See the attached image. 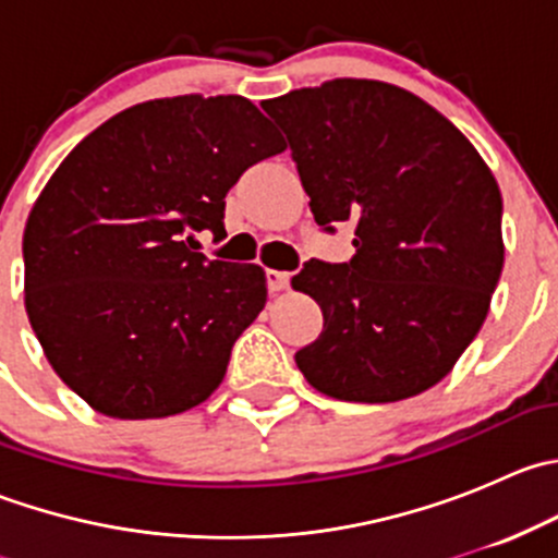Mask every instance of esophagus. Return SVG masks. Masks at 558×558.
<instances>
[{
    "label": "esophagus",
    "mask_w": 558,
    "mask_h": 558,
    "mask_svg": "<svg viewBox=\"0 0 558 558\" xmlns=\"http://www.w3.org/2000/svg\"><path fill=\"white\" fill-rule=\"evenodd\" d=\"M264 278H267L269 294H278V291L289 289V283H291V272H283V269H267V275H264Z\"/></svg>",
    "instance_id": "esophagus-1"
}]
</instances>
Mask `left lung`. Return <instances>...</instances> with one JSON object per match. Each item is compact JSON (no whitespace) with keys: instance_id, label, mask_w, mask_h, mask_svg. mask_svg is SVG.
Wrapping results in <instances>:
<instances>
[{"instance_id":"obj_1","label":"left lung","mask_w":558,"mask_h":558,"mask_svg":"<svg viewBox=\"0 0 558 558\" xmlns=\"http://www.w3.org/2000/svg\"><path fill=\"white\" fill-rule=\"evenodd\" d=\"M289 140L315 223H353L351 262L291 278L320 305L296 367L345 402L440 384L486 320L505 264L502 194L446 116L404 88L340 77L262 105Z\"/></svg>"}]
</instances>
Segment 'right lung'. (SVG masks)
Returning <instances> with one entry per match:
<instances>
[{"mask_svg":"<svg viewBox=\"0 0 558 558\" xmlns=\"http://www.w3.org/2000/svg\"><path fill=\"white\" fill-rule=\"evenodd\" d=\"M286 148L245 97L134 105L48 180L24 229L26 313L50 367L110 418L205 402L267 302L264 269L191 251L227 194Z\"/></svg>","mask_w":558,"mask_h":558,"instance_id":"obj_1","label":"right lung"}]
</instances>
